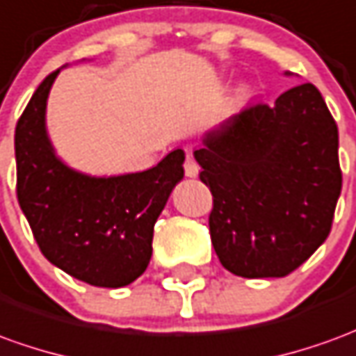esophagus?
<instances>
[{
	"instance_id": "1",
	"label": "esophagus",
	"mask_w": 356,
	"mask_h": 356,
	"mask_svg": "<svg viewBox=\"0 0 356 356\" xmlns=\"http://www.w3.org/2000/svg\"><path fill=\"white\" fill-rule=\"evenodd\" d=\"M198 171H200V168H198V163L195 161V158H193L191 154H186V160H185L186 177H196V175H198Z\"/></svg>"
}]
</instances>
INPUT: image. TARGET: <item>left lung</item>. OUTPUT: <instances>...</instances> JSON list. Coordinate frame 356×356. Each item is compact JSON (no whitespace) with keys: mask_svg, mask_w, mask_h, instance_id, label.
<instances>
[{"mask_svg":"<svg viewBox=\"0 0 356 356\" xmlns=\"http://www.w3.org/2000/svg\"><path fill=\"white\" fill-rule=\"evenodd\" d=\"M289 74V73H285ZM195 150L210 186V237L235 275L285 277L324 243L341 195L337 125L314 84L254 104Z\"/></svg>","mask_w":356,"mask_h":356,"instance_id":"8db88e82","label":"left lung"}]
</instances>
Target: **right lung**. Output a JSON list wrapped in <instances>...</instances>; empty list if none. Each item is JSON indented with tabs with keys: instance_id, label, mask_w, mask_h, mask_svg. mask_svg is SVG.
Returning a JSON list of instances; mask_svg holds the SVG:
<instances>
[{
	"instance_id": "add662e5",
	"label": "right lung",
	"mask_w": 356,
	"mask_h": 356,
	"mask_svg": "<svg viewBox=\"0 0 356 356\" xmlns=\"http://www.w3.org/2000/svg\"><path fill=\"white\" fill-rule=\"evenodd\" d=\"M59 71L42 81L15 129L17 198L51 264L88 285L125 287L148 268L154 223L185 175V152L177 148L152 170L113 177L71 170L46 131Z\"/></svg>"
}]
</instances>
